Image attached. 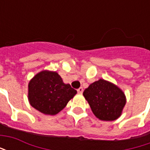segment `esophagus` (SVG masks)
Here are the masks:
<instances>
[{"instance_id": "obj_1", "label": "esophagus", "mask_w": 150, "mask_h": 150, "mask_svg": "<svg viewBox=\"0 0 150 150\" xmlns=\"http://www.w3.org/2000/svg\"><path fill=\"white\" fill-rule=\"evenodd\" d=\"M77 91H78L79 94H82V93H83V88H79L78 90H77Z\"/></svg>"}]
</instances>
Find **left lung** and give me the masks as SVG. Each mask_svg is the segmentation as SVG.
Returning <instances> with one entry per match:
<instances>
[{
  "label": "left lung",
  "mask_w": 150,
  "mask_h": 150,
  "mask_svg": "<svg viewBox=\"0 0 150 150\" xmlns=\"http://www.w3.org/2000/svg\"><path fill=\"white\" fill-rule=\"evenodd\" d=\"M83 95L92 112L101 120L112 121L117 119L126 104V97L122 90L102 79L89 85Z\"/></svg>",
  "instance_id": "left-lung-1"
}]
</instances>
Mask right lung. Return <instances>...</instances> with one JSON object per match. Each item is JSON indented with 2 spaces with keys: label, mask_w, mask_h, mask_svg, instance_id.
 <instances>
[{
  "label": "right lung",
  "mask_w": 150,
  "mask_h": 150,
  "mask_svg": "<svg viewBox=\"0 0 150 150\" xmlns=\"http://www.w3.org/2000/svg\"><path fill=\"white\" fill-rule=\"evenodd\" d=\"M77 93L70 84H65L55 71L38 73L28 85V99L33 108L46 115H56Z\"/></svg>",
  "instance_id": "obj_1"
}]
</instances>
